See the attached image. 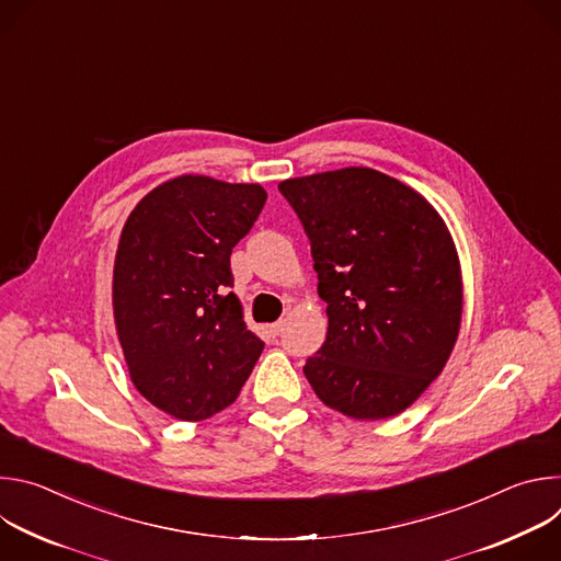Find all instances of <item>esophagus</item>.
<instances>
[{
    "mask_svg": "<svg viewBox=\"0 0 561 561\" xmlns=\"http://www.w3.org/2000/svg\"><path fill=\"white\" fill-rule=\"evenodd\" d=\"M268 331H271V335H279V333L284 331V322H282V319H279V322L268 324Z\"/></svg>",
    "mask_w": 561,
    "mask_h": 561,
    "instance_id": "1",
    "label": "esophagus"
}]
</instances>
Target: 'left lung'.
I'll use <instances>...</instances> for the list:
<instances>
[{
    "instance_id": "8db88e82",
    "label": "left lung",
    "mask_w": 561,
    "mask_h": 561,
    "mask_svg": "<svg viewBox=\"0 0 561 561\" xmlns=\"http://www.w3.org/2000/svg\"><path fill=\"white\" fill-rule=\"evenodd\" d=\"M310 239L327 301L324 346L304 375L353 420L404 413L444 370L461 327L463 282L435 206L390 175L348 167L279 182Z\"/></svg>"
}]
</instances>
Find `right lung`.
<instances>
[{"label":"right lung","instance_id":"1","mask_svg":"<svg viewBox=\"0 0 561 561\" xmlns=\"http://www.w3.org/2000/svg\"><path fill=\"white\" fill-rule=\"evenodd\" d=\"M266 202L260 184L180 175L130 210L113 266V317L133 386L152 407L202 422L230 407L264 342L247 329L232 247Z\"/></svg>","mask_w":561,"mask_h":561}]
</instances>
